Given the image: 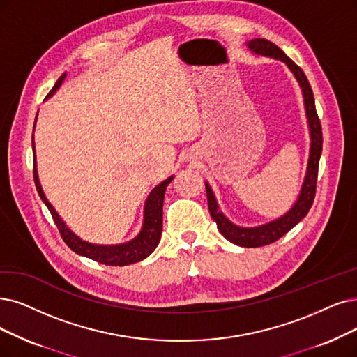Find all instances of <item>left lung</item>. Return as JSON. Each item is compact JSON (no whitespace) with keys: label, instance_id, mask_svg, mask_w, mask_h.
<instances>
[{"label":"left lung","instance_id":"1","mask_svg":"<svg viewBox=\"0 0 357 357\" xmlns=\"http://www.w3.org/2000/svg\"><path fill=\"white\" fill-rule=\"evenodd\" d=\"M248 47L252 52L259 54L264 56H271V59L281 60L286 63L287 67L291 70L296 80L298 82L303 93L305 109L307 117V126L310 133V151H309V161L306 168V176L302 184L301 195H298L297 201L291 206L289 212L284 213L282 217L271 221L264 225L258 227H238L228 220L224 213L220 211L217 204V199L213 196V192L208 183H205L206 188V197H208V208L211 212L212 220L217 222L220 233L231 243L241 246V248H261L269 243H274L284 234H287L291 228L301 222L306 215L313 204L317 193V180H318V165L322 152V129L321 121L317 114L315 108V99H313V92L310 84L307 82L306 75L303 70L298 67L293 60L284 54L275 44L266 39H252L248 42Z\"/></svg>","mask_w":357,"mask_h":357}]
</instances>
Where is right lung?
Here are the masks:
<instances>
[{
  "instance_id": "right-lung-1",
  "label": "right lung",
  "mask_w": 357,
  "mask_h": 357,
  "mask_svg": "<svg viewBox=\"0 0 357 357\" xmlns=\"http://www.w3.org/2000/svg\"><path fill=\"white\" fill-rule=\"evenodd\" d=\"M66 79V73L56 80L51 92L47 95V98L52 96L55 91L61 86L63 80ZM32 148H33V156H35V144L32 137ZM33 178L36 184V190L40 196L42 201L50 209L51 215L54 218V222L56 224L60 230V234L66 245L76 252L77 255L86 256L89 259H93L99 264L109 265V266H124L130 265L135 262H139L142 259L148 258V256L158 246L161 233H162V205H164V195L168 184L171 183L174 177L171 176L167 180H164L161 184H158L148 196L145 202V212H144V225H142L140 233L130 241L123 245H112V246H102V245H92L88 241L82 240L77 237L70 228L66 225V222L60 218L59 213L54 209V206L48 202V199L40 188L39 177H38V169H36V158H33Z\"/></svg>"
}]
</instances>
